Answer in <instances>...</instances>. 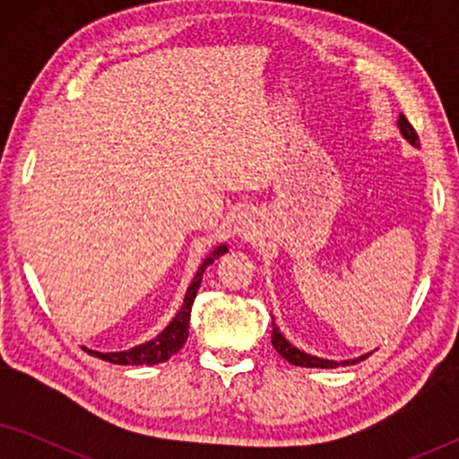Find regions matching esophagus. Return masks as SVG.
<instances>
[{
    "instance_id": "34e87169",
    "label": "esophagus",
    "mask_w": 459,
    "mask_h": 459,
    "mask_svg": "<svg viewBox=\"0 0 459 459\" xmlns=\"http://www.w3.org/2000/svg\"><path fill=\"white\" fill-rule=\"evenodd\" d=\"M236 231H238V234H240V236L247 238V236L250 234V225H248V221H238Z\"/></svg>"
}]
</instances>
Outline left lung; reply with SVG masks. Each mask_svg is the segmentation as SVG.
Wrapping results in <instances>:
<instances>
[{
  "label": "left lung",
  "mask_w": 459,
  "mask_h": 459,
  "mask_svg": "<svg viewBox=\"0 0 459 459\" xmlns=\"http://www.w3.org/2000/svg\"><path fill=\"white\" fill-rule=\"evenodd\" d=\"M397 125H399L401 135H403L405 140L411 143V146L420 148V140H418L416 129L411 127V123L407 121L405 115H401V117H399ZM272 344H273V349L278 351V353H280L281 357H284V359H286L288 363H292V366H300V368H322V369H332V368H338V366H353V363H359V361H363V359H368V357L374 353V351H369V353H366V355H359V357H355V359H344V361L324 359V357L309 355V353H305V351H300V349L294 347V344L288 342V338H286L284 334H281L278 325H275L273 317H272Z\"/></svg>",
  "instance_id": "left-lung-1"
}]
</instances>
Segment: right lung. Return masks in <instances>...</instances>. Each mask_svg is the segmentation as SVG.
Segmentation results:
<instances>
[{
	"instance_id": "add662e5",
	"label": "right lung",
	"mask_w": 459,
	"mask_h": 459,
	"mask_svg": "<svg viewBox=\"0 0 459 459\" xmlns=\"http://www.w3.org/2000/svg\"><path fill=\"white\" fill-rule=\"evenodd\" d=\"M228 253V244H219L217 248L211 250V255L200 263L196 275H194L192 284L187 286L184 305L181 309L175 313V317L169 322V325L160 334H156L152 341H146L143 344H137V347L129 351H117V353H100V351L87 349L93 357H100V359L117 363V366H156V363H162L178 353V351L184 347L187 341V334H190V313L194 299H196V292L200 288V281H203L204 269L212 265L215 259Z\"/></svg>"
}]
</instances>
